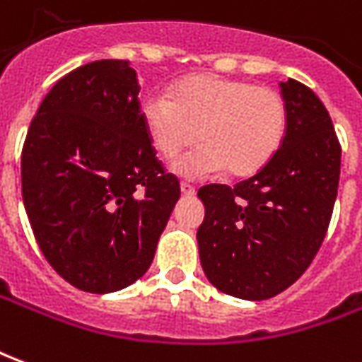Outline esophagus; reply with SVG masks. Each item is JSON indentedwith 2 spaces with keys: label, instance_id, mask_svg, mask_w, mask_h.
I'll return each instance as SVG.
<instances>
[{
  "label": "esophagus",
  "instance_id": "34e87169",
  "mask_svg": "<svg viewBox=\"0 0 362 362\" xmlns=\"http://www.w3.org/2000/svg\"><path fill=\"white\" fill-rule=\"evenodd\" d=\"M181 193L185 194V197H193L197 191H194L193 185H189V183H181Z\"/></svg>",
  "mask_w": 362,
  "mask_h": 362
}]
</instances>
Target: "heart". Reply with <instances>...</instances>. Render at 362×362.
Returning <instances> with one entry per match:
<instances>
[{
  "mask_svg": "<svg viewBox=\"0 0 362 362\" xmlns=\"http://www.w3.org/2000/svg\"><path fill=\"white\" fill-rule=\"evenodd\" d=\"M142 120L153 150L173 160L194 136L201 144L175 161L187 177L220 173L250 177L273 160L286 132V105L279 91L245 79L197 74L177 81L171 93H152Z\"/></svg>",
  "mask_w": 362,
  "mask_h": 362,
  "instance_id": "1",
  "label": "heart"
}]
</instances>
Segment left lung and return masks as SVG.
<instances>
[{
  "instance_id": "1",
  "label": "left lung",
  "mask_w": 362,
  "mask_h": 362,
  "mask_svg": "<svg viewBox=\"0 0 362 362\" xmlns=\"http://www.w3.org/2000/svg\"><path fill=\"white\" fill-rule=\"evenodd\" d=\"M281 95L286 132L273 160L235 187L199 191L202 271L235 298H273L296 283L324 242L337 197L341 146L329 112L296 79L281 81Z\"/></svg>"
}]
</instances>
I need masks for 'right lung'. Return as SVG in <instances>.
Masks as SVG:
<instances>
[{
  "label": "right lung",
  "instance_id": "obj_1",
  "mask_svg": "<svg viewBox=\"0 0 362 362\" xmlns=\"http://www.w3.org/2000/svg\"><path fill=\"white\" fill-rule=\"evenodd\" d=\"M128 60L56 81L23 146V204L40 251L76 288L109 294L150 269L181 197L156 160Z\"/></svg>",
  "mask_w": 362,
  "mask_h": 362
}]
</instances>
